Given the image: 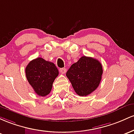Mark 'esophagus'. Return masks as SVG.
Here are the masks:
<instances>
[{
  "instance_id": "1",
  "label": "esophagus",
  "mask_w": 134,
  "mask_h": 134,
  "mask_svg": "<svg viewBox=\"0 0 134 134\" xmlns=\"http://www.w3.org/2000/svg\"><path fill=\"white\" fill-rule=\"evenodd\" d=\"M59 71H60V73H62V74H64V73H65L66 71V69L64 68H60L59 69Z\"/></svg>"
}]
</instances>
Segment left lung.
I'll list each match as a JSON object with an SVG mask.
<instances>
[{
    "instance_id": "8db88e82",
    "label": "left lung",
    "mask_w": 134,
    "mask_h": 134,
    "mask_svg": "<svg viewBox=\"0 0 134 134\" xmlns=\"http://www.w3.org/2000/svg\"><path fill=\"white\" fill-rule=\"evenodd\" d=\"M103 72V66L98 60L84 55L72 64L66 76L78 95L87 96L98 87Z\"/></svg>"
}]
</instances>
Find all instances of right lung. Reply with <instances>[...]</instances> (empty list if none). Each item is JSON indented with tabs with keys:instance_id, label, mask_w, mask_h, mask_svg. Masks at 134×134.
<instances>
[{
	"instance_id": "1",
	"label": "right lung",
	"mask_w": 134,
	"mask_h": 134,
	"mask_svg": "<svg viewBox=\"0 0 134 134\" xmlns=\"http://www.w3.org/2000/svg\"><path fill=\"white\" fill-rule=\"evenodd\" d=\"M25 73L35 92L42 97L50 93L52 83L59 75V71L53 63L42 58H36L28 63Z\"/></svg>"
}]
</instances>
